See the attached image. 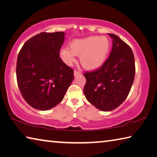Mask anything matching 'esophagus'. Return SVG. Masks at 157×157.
I'll list each match as a JSON object with an SVG mask.
<instances>
[{
	"label": "esophagus",
	"instance_id": "obj_1",
	"mask_svg": "<svg viewBox=\"0 0 157 157\" xmlns=\"http://www.w3.org/2000/svg\"><path fill=\"white\" fill-rule=\"evenodd\" d=\"M80 74H81V73L79 72V71H77V70L74 71V76H77V75H80Z\"/></svg>",
	"mask_w": 157,
	"mask_h": 157
}]
</instances>
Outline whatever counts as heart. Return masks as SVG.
I'll return each instance as SVG.
<instances>
[{"label":"heart","instance_id":"obj_1","mask_svg":"<svg viewBox=\"0 0 157 157\" xmlns=\"http://www.w3.org/2000/svg\"><path fill=\"white\" fill-rule=\"evenodd\" d=\"M70 49H61L60 57L66 64L71 65L79 56L80 63L88 70H96L107 61L111 50V43L107 36H91L84 39H75L69 45Z\"/></svg>","mask_w":157,"mask_h":157}]
</instances>
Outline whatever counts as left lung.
Instances as JSON below:
<instances>
[{
    "label": "left lung",
    "instance_id": "obj_1",
    "mask_svg": "<svg viewBox=\"0 0 157 157\" xmlns=\"http://www.w3.org/2000/svg\"><path fill=\"white\" fill-rule=\"evenodd\" d=\"M112 49L103 66L84 75L86 100L98 109L109 111L119 107L131 90L135 75V61L128 45L113 34Z\"/></svg>",
    "mask_w": 157,
    "mask_h": 157
}]
</instances>
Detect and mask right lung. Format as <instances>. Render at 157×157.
<instances>
[{"label":"right lung","mask_w":157,"mask_h":157,"mask_svg":"<svg viewBox=\"0 0 157 157\" xmlns=\"http://www.w3.org/2000/svg\"><path fill=\"white\" fill-rule=\"evenodd\" d=\"M64 36L63 32L41 33L28 39L18 52V89L36 109L48 110L59 104L74 79V71L59 57Z\"/></svg>","instance_id":"obj_1"}]
</instances>
